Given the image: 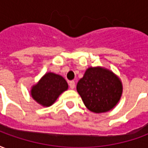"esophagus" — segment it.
Returning <instances> with one entry per match:
<instances>
[{"label": "esophagus", "mask_w": 148, "mask_h": 148, "mask_svg": "<svg viewBox=\"0 0 148 148\" xmlns=\"http://www.w3.org/2000/svg\"><path fill=\"white\" fill-rule=\"evenodd\" d=\"M69 86H70V88H71V90H74V87H75V82H74V81H71L70 83H69Z\"/></svg>", "instance_id": "1"}]
</instances>
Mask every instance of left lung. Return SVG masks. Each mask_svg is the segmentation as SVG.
Masks as SVG:
<instances>
[{"mask_svg":"<svg viewBox=\"0 0 148 148\" xmlns=\"http://www.w3.org/2000/svg\"><path fill=\"white\" fill-rule=\"evenodd\" d=\"M77 91L90 111L102 113L112 110L120 101L123 85L120 77L109 69L89 67L78 81Z\"/></svg>","mask_w":148,"mask_h":148,"instance_id":"obj_1","label":"left lung"}]
</instances>
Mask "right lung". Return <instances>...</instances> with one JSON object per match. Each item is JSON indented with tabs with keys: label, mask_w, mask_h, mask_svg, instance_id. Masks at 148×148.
Segmentation results:
<instances>
[{
	"label": "right lung",
	"mask_w": 148,
	"mask_h": 148,
	"mask_svg": "<svg viewBox=\"0 0 148 148\" xmlns=\"http://www.w3.org/2000/svg\"><path fill=\"white\" fill-rule=\"evenodd\" d=\"M68 90V84L63 77L52 72L46 73L31 89L34 101L43 107L52 106L59 95Z\"/></svg>",
	"instance_id": "1"
}]
</instances>
